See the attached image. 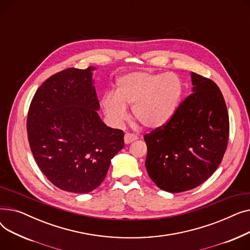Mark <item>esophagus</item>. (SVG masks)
Wrapping results in <instances>:
<instances>
[{"label":"esophagus","mask_w":250,"mask_h":250,"mask_svg":"<svg viewBox=\"0 0 250 250\" xmlns=\"http://www.w3.org/2000/svg\"><path fill=\"white\" fill-rule=\"evenodd\" d=\"M124 140H125V144H130V143H133L134 141H137V140H138V137H137L136 135H134V134L127 133V134L125 135Z\"/></svg>","instance_id":"1"}]
</instances>
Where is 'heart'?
Listing matches in <instances>:
<instances>
[{
	"label": "heart",
	"mask_w": 250,
	"mask_h": 250,
	"mask_svg": "<svg viewBox=\"0 0 250 250\" xmlns=\"http://www.w3.org/2000/svg\"><path fill=\"white\" fill-rule=\"evenodd\" d=\"M181 93L182 84L174 74L132 72L118 78L114 94H105L101 106L114 125L126 120V106H133L136 120L144 127L156 129L171 120Z\"/></svg>",
	"instance_id": "heart-1"
}]
</instances>
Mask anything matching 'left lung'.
<instances>
[{"label": "left lung", "mask_w": 250, "mask_h": 250, "mask_svg": "<svg viewBox=\"0 0 250 250\" xmlns=\"http://www.w3.org/2000/svg\"><path fill=\"white\" fill-rule=\"evenodd\" d=\"M190 76L192 93L164 126L144 137L148 174L169 192L202 185L216 171L228 145L229 116L219 87L201 75Z\"/></svg>", "instance_id": "obj_1"}]
</instances>
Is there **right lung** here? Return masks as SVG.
<instances>
[{
  "label": "right lung",
  "instance_id": "obj_1",
  "mask_svg": "<svg viewBox=\"0 0 250 250\" xmlns=\"http://www.w3.org/2000/svg\"><path fill=\"white\" fill-rule=\"evenodd\" d=\"M94 70L70 68L50 76L35 92L27 116L38 167L52 185L74 193L98 188L125 146L123 130L107 126L97 112Z\"/></svg>",
  "mask_w": 250,
  "mask_h": 250
}]
</instances>
